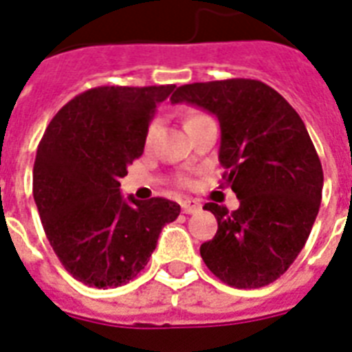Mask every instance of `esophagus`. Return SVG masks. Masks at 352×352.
<instances>
[{
	"label": "esophagus",
	"mask_w": 352,
	"mask_h": 352,
	"mask_svg": "<svg viewBox=\"0 0 352 352\" xmlns=\"http://www.w3.org/2000/svg\"><path fill=\"white\" fill-rule=\"evenodd\" d=\"M201 209V204H199L198 199L187 198L182 199V210H184L185 214H192V212H198Z\"/></svg>",
	"instance_id": "esophagus-1"
}]
</instances>
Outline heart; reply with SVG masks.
Masks as SVG:
<instances>
[{"instance_id":"heart-1","label":"heart","mask_w":352,"mask_h":352,"mask_svg":"<svg viewBox=\"0 0 352 352\" xmlns=\"http://www.w3.org/2000/svg\"><path fill=\"white\" fill-rule=\"evenodd\" d=\"M205 120H210L209 116H205L204 112H198V111H190L187 116H185V129H190L194 127V125H198V123H204ZM158 129H160V120L158 118H154L153 122L148 123L147 131H145V138H143V142H145V147H151L154 142V138H156V134H158ZM178 184L179 185H189V179L185 178V176H182V178H178Z\"/></svg>"}]
</instances>
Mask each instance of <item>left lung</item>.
Instances as JSON below:
<instances>
[{"instance_id": "8db88e82", "label": "left lung", "mask_w": 352, "mask_h": 352, "mask_svg": "<svg viewBox=\"0 0 352 352\" xmlns=\"http://www.w3.org/2000/svg\"><path fill=\"white\" fill-rule=\"evenodd\" d=\"M173 103H190L218 118L223 179L240 207L205 204L218 232L199 247L209 271L238 289L269 285L287 271L318 216L323 170L302 118L258 80L182 85Z\"/></svg>"}]
</instances>
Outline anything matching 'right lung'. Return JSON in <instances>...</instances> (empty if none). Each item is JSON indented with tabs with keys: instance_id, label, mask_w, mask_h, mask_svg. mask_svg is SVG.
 I'll return each mask as SVG.
<instances>
[{
	"instance_id": "obj_1",
	"label": "right lung",
	"mask_w": 352,
	"mask_h": 352,
	"mask_svg": "<svg viewBox=\"0 0 352 352\" xmlns=\"http://www.w3.org/2000/svg\"><path fill=\"white\" fill-rule=\"evenodd\" d=\"M176 85L96 87L61 109L38 145L34 201L61 265L89 287L129 283L147 265L163 225L178 218L167 198L123 199L120 178L143 154L156 107Z\"/></svg>"
}]
</instances>
